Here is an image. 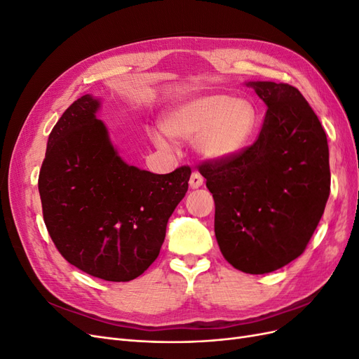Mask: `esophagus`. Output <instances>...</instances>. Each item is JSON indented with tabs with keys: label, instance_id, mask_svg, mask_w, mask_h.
<instances>
[{
	"label": "esophagus",
	"instance_id": "obj_1",
	"mask_svg": "<svg viewBox=\"0 0 359 359\" xmlns=\"http://www.w3.org/2000/svg\"><path fill=\"white\" fill-rule=\"evenodd\" d=\"M189 184H190L191 189H199V187L202 186V184H203V177L201 175L199 172H193L191 177H190Z\"/></svg>",
	"mask_w": 359,
	"mask_h": 359
}]
</instances>
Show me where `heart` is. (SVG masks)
I'll return each mask as SVG.
<instances>
[{
  "label": "heart",
  "mask_w": 359,
  "mask_h": 359,
  "mask_svg": "<svg viewBox=\"0 0 359 359\" xmlns=\"http://www.w3.org/2000/svg\"><path fill=\"white\" fill-rule=\"evenodd\" d=\"M163 133L177 142H191L198 153L210 160L231 158L247 147L256 128V111L244 99L227 94H206L184 100L163 115ZM153 142L165 149L168 140L151 132Z\"/></svg>",
  "instance_id": "obj_1"
}]
</instances>
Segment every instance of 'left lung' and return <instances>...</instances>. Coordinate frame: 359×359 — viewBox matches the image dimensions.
<instances>
[{"label": "left lung", "mask_w": 359, "mask_h": 359, "mask_svg": "<svg viewBox=\"0 0 359 359\" xmlns=\"http://www.w3.org/2000/svg\"><path fill=\"white\" fill-rule=\"evenodd\" d=\"M268 111L253 145L199 172L215 202L214 231L224 259L247 274H266L301 256L331 189L327 135L289 83L248 82Z\"/></svg>", "instance_id": "8db88e82"}]
</instances>
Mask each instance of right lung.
Here are the masks:
<instances>
[{
  "mask_svg": "<svg viewBox=\"0 0 359 359\" xmlns=\"http://www.w3.org/2000/svg\"><path fill=\"white\" fill-rule=\"evenodd\" d=\"M85 94L52 128L39 175L43 220L69 264L106 281H130L157 259L191 169L157 175L127 165Z\"/></svg>",
  "mask_w": 359,
  "mask_h": 359,
  "instance_id": "add662e5",
  "label": "right lung"
}]
</instances>
